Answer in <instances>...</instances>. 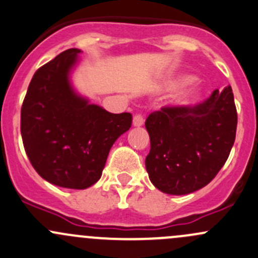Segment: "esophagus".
I'll use <instances>...</instances> for the list:
<instances>
[{
    "label": "esophagus",
    "instance_id": "obj_1",
    "mask_svg": "<svg viewBox=\"0 0 258 258\" xmlns=\"http://www.w3.org/2000/svg\"><path fill=\"white\" fill-rule=\"evenodd\" d=\"M144 122H145V118H144V116H142L141 113L135 114V116H134V126L140 127V126H142V124H144Z\"/></svg>",
    "mask_w": 258,
    "mask_h": 258
}]
</instances>
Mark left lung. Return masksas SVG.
<instances>
[{"mask_svg":"<svg viewBox=\"0 0 258 258\" xmlns=\"http://www.w3.org/2000/svg\"><path fill=\"white\" fill-rule=\"evenodd\" d=\"M151 150L146 170L151 182L168 195H187L209 184L222 168L237 128L231 86L215 90L194 106H166L148 114Z\"/></svg>","mask_w":258,"mask_h":258,"instance_id":"1","label":"left lung"}]
</instances>
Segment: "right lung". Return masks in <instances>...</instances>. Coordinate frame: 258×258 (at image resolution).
<instances>
[{
    "instance_id": "1",
    "label": "right lung",
    "mask_w": 258,
    "mask_h": 258,
    "mask_svg": "<svg viewBox=\"0 0 258 258\" xmlns=\"http://www.w3.org/2000/svg\"><path fill=\"white\" fill-rule=\"evenodd\" d=\"M80 52L66 49L40 67L21 108L31 165L49 183L74 189L100 179L114 141L132 124L131 113H110L74 92L69 74Z\"/></svg>"
}]
</instances>
